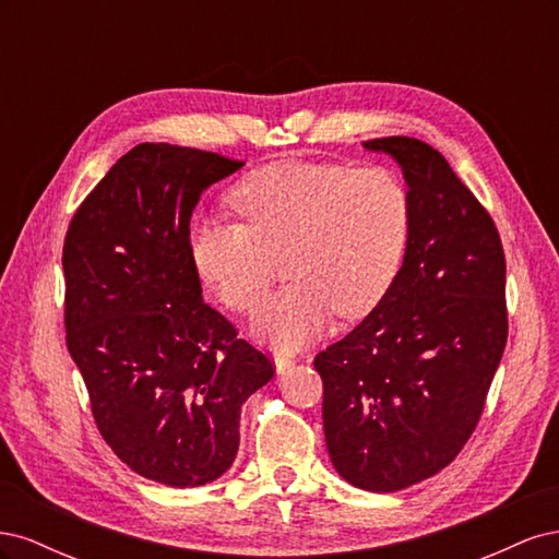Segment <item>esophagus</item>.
<instances>
[{"instance_id":"obj_1","label":"esophagus","mask_w":559,"mask_h":559,"mask_svg":"<svg viewBox=\"0 0 559 559\" xmlns=\"http://www.w3.org/2000/svg\"><path fill=\"white\" fill-rule=\"evenodd\" d=\"M273 361H275V370L280 376H284L286 370H289L292 366H294V359L289 357V354H282V352H275V357H273Z\"/></svg>"}]
</instances>
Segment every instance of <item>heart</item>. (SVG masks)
<instances>
[{"instance_id": "1", "label": "heart", "mask_w": 559, "mask_h": 559, "mask_svg": "<svg viewBox=\"0 0 559 559\" xmlns=\"http://www.w3.org/2000/svg\"><path fill=\"white\" fill-rule=\"evenodd\" d=\"M230 207L242 224L205 218L191 226L193 267L224 306L247 310L284 253L292 282L265 296L249 321L261 343L280 349L312 343L335 310H373L411 240L408 186L382 165L270 163L238 181Z\"/></svg>"}]
</instances>
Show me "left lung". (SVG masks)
I'll use <instances>...</instances> for the list:
<instances>
[{
    "label": "left lung",
    "instance_id": "obj_1",
    "mask_svg": "<svg viewBox=\"0 0 559 559\" xmlns=\"http://www.w3.org/2000/svg\"><path fill=\"white\" fill-rule=\"evenodd\" d=\"M364 148L401 167L411 240L392 289L314 368L335 471L396 492L445 468L478 425L509 335L506 261L495 222L433 146L382 138Z\"/></svg>",
    "mask_w": 559,
    "mask_h": 559
}]
</instances>
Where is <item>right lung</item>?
<instances>
[{
  "label": "right lung",
  "instance_id": "right-lung-1",
  "mask_svg": "<svg viewBox=\"0 0 559 559\" xmlns=\"http://www.w3.org/2000/svg\"><path fill=\"white\" fill-rule=\"evenodd\" d=\"M242 165L138 144L81 202L62 249L67 349L97 429L134 473L179 489L233 466L242 403L275 376L202 300L189 253L200 195Z\"/></svg>",
  "mask_w": 559,
  "mask_h": 559
}]
</instances>
